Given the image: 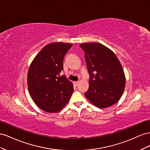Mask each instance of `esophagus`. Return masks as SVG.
Returning <instances> with one entry per match:
<instances>
[{
  "mask_svg": "<svg viewBox=\"0 0 150 150\" xmlns=\"http://www.w3.org/2000/svg\"><path fill=\"white\" fill-rule=\"evenodd\" d=\"M73 83H74V84L75 85V86H77L79 85V82H74Z\"/></svg>",
  "mask_w": 150,
  "mask_h": 150,
  "instance_id": "esophagus-1",
  "label": "esophagus"
}]
</instances>
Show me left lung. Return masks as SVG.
Listing matches in <instances>:
<instances>
[{
	"instance_id": "obj_1",
	"label": "left lung",
	"mask_w": 150,
	"mask_h": 150,
	"mask_svg": "<svg viewBox=\"0 0 150 150\" xmlns=\"http://www.w3.org/2000/svg\"><path fill=\"white\" fill-rule=\"evenodd\" d=\"M85 52L89 87L85 92L87 99L99 108H106L119 101L125 91L126 79L116 55L98 42L80 45Z\"/></svg>"
}]
</instances>
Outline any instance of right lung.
Listing matches in <instances>:
<instances>
[{"mask_svg": "<svg viewBox=\"0 0 150 150\" xmlns=\"http://www.w3.org/2000/svg\"><path fill=\"white\" fill-rule=\"evenodd\" d=\"M72 46L70 43L53 42L45 46L33 59L28 74L30 96L39 108L48 112H57L69 101L74 85L65 75L63 59Z\"/></svg>", "mask_w": 150, "mask_h": 150, "instance_id": "right-lung-1", "label": "right lung"}]
</instances>
